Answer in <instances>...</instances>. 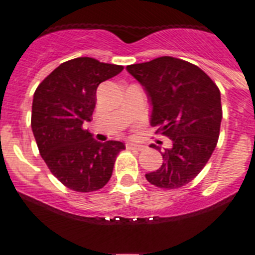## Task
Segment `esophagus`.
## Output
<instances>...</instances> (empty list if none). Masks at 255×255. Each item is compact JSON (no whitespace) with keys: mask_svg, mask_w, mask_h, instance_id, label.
<instances>
[{"mask_svg":"<svg viewBox=\"0 0 255 255\" xmlns=\"http://www.w3.org/2000/svg\"><path fill=\"white\" fill-rule=\"evenodd\" d=\"M126 148H128V149L143 150L144 149V145H140V144H134V143H126Z\"/></svg>","mask_w":255,"mask_h":255,"instance_id":"1","label":"esophagus"}]
</instances>
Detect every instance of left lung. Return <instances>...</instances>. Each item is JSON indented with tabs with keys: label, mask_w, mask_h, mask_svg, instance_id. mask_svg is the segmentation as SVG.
Segmentation results:
<instances>
[{
	"label": "left lung",
	"mask_w": 255,
	"mask_h": 255,
	"mask_svg": "<svg viewBox=\"0 0 255 255\" xmlns=\"http://www.w3.org/2000/svg\"><path fill=\"white\" fill-rule=\"evenodd\" d=\"M126 70L147 93L150 125L172 141L162 153L161 167L145 177L158 188H181L203 170L217 145L222 120L220 89L203 70L170 56L129 65ZM150 147L161 149L154 144Z\"/></svg>",
	"instance_id": "8db88e82"
}]
</instances>
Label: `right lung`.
<instances>
[{
	"label": "right lung",
	"instance_id": "1",
	"mask_svg": "<svg viewBox=\"0 0 255 255\" xmlns=\"http://www.w3.org/2000/svg\"><path fill=\"white\" fill-rule=\"evenodd\" d=\"M120 65L78 57L56 67L38 85L31 106V130L49 171L71 190L88 193L111 179L124 143L97 141L84 129L92 120L97 88L123 71Z\"/></svg>",
	"mask_w": 255,
	"mask_h": 255
}]
</instances>
